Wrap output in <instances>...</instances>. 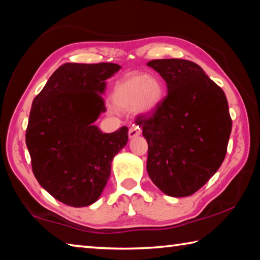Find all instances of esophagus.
I'll list each match as a JSON object with an SVG mask.
<instances>
[{
  "instance_id": "34e87169",
  "label": "esophagus",
  "mask_w": 260,
  "mask_h": 260,
  "mask_svg": "<svg viewBox=\"0 0 260 260\" xmlns=\"http://www.w3.org/2000/svg\"><path fill=\"white\" fill-rule=\"evenodd\" d=\"M140 134H141V129L139 128V127H136V126H133L128 131L129 139H134V138H136V136H139Z\"/></svg>"
}]
</instances>
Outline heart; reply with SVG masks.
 <instances>
[{"label": "heart", "mask_w": 260, "mask_h": 260, "mask_svg": "<svg viewBox=\"0 0 260 260\" xmlns=\"http://www.w3.org/2000/svg\"><path fill=\"white\" fill-rule=\"evenodd\" d=\"M165 99V87L159 79L148 74H131L114 85L111 94L113 108L118 111L151 114Z\"/></svg>", "instance_id": "heart-1"}]
</instances>
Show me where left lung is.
<instances>
[{
    "mask_svg": "<svg viewBox=\"0 0 260 260\" xmlns=\"http://www.w3.org/2000/svg\"><path fill=\"white\" fill-rule=\"evenodd\" d=\"M147 65L169 91L151 117L136 119L148 142V174L166 195L190 196L225 159L232 132L226 95L193 61L153 59Z\"/></svg>",
    "mask_w": 260,
    "mask_h": 260,
    "instance_id": "left-lung-1",
    "label": "left lung"
}]
</instances>
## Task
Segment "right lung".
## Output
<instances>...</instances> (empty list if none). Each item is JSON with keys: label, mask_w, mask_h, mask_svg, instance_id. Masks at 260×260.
<instances>
[{"label": "right lung", "mask_w": 260, "mask_h": 260, "mask_svg": "<svg viewBox=\"0 0 260 260\" xmlns=\"http://www.w3.org/2000/svg\"><path fill=\"white\" fill-rule=\"evenodd\" d=\"M120 69L65 63L33 100L26 129L33 173L52 197L73 208L100 199L113 157L128 141L127 127L103 133L94 124L105 112V81Z\"/></svg>", "instance_id": "right-lung-1"}]
</instances>
